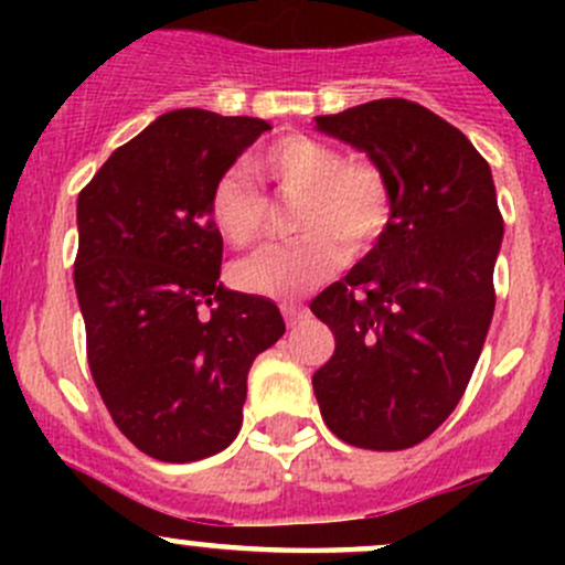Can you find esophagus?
I'll use <instances>...</instances> for the list:
<instances>
[{
	"label": "esophagus",
	"instance_id": "obj_1",
	"mask_svg": "<svg viewBox=\"0 0 565 565\" xmlns=\"http://www.w3.org/2000/svg\"><path fill=\"white\" fill-rule=\"evenodd\" d=\"M281 315H284V319H287L289 328H292V324H298L300 319H303L306 311L295 303H281Z\"/></svg>",
	"mask_w": 565,
	"mask_h": 565
}]
</instances>
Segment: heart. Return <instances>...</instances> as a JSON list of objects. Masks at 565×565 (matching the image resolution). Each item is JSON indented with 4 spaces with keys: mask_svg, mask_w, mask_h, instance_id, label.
Returning a JSON list of instances; mask_svg holds the SVG:
<instances>
[{
    "mask_svg": "<svg viewBox=\"0 0 565 565\" xmlns=\"http://www.w3.org/2000/svg\"><path fill=\"white\" fill-rule=\"evenodd\" d=\"M256 177L284 193H303L298 230L289 246H270L235 265L237 287L270 298H292L328 278L350 254L377 246L391 226V182L366 158H347L339 147L311 136H284L250 158ZM210 221L232 246L259 241L267 226V199L237 169L210 191Z\"/></svg>",
    "mask_w": 565,
    "mask_h": 565,
    "instance_id": "heart-1",
    "label": "heart"
}]
</instances>
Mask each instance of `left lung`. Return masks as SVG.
<instances>
[{"instance_id": "8db88e82", "label": "left lung", "mask_w": 565, "mask_h": 565, "mask_svg": "<svg viewBox=\"0 0 565 565\" xmlns=\"http://www.w3.org/2000/svg\"><path fill=\"white\" fill-rule=\"evenodd\" d=\"M315 122L391 182L388 232L311 300L335 335L311 380L319 413L350 446L402 451L454 413L483 350L503 241L492 172L459 128L413 100Z\"/></svg>"}]
</instances>
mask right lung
Masks as SVG:
<instances>
[{"mask_svg": "<svg viewBox=\"0 0 565 565\" xmlns=\"http://www.w3.org/2000/svg\"><path fill=\"white\" fill-rule=\"evenodd\" d=\"M265 119L161 114L78 193L73 281L114 424L147 457L196 461L237 437L248 369L284 335L273 300L232 292L210 191Z\"/></svg>", "mask_w": 565, "mask_h": 565, "instance_id": "right-lung-1", "label": "right lung"}]
</instances>
